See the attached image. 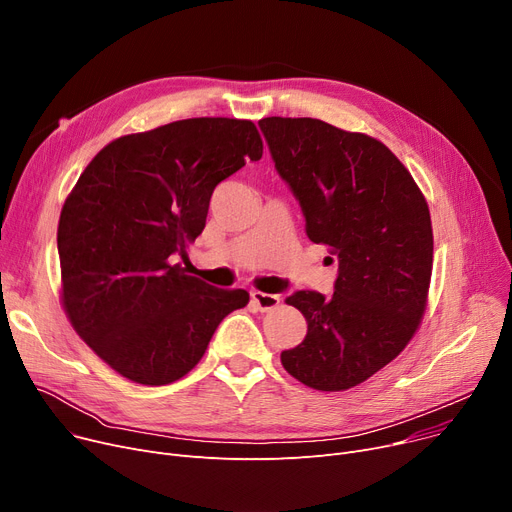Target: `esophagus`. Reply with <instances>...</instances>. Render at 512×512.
I'll return each instance as SVG.
<instances>
[{"label":"esophagus","mask_w":512,"mask_h":512,"mask_svg":"<svg viewBox=\"0 0 512 512\" xmlns=\"http://www.w3.org/2000/svg\"><path fill=\"white\" fill-rule=\"evenodd\" d=\"M251 299L259 307V311H272V309H276L280 305V294H267V292L253 290L251 292Z\"/></svg>","instance_id":"34e87169"}]
</instances>
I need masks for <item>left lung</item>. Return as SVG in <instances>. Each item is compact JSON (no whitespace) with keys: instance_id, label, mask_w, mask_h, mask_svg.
<instances>
[{"instance_id":"8db88e82","label":"left lung","mask_w":512,"mask_h":512,"mask_svg":"<svg viewBox=\"0 0 512 512\" xmlns=\"http://www.w3.org/2000/svg\"><path fill=\"white\" fill-rule=\"evenodd\" d=\"M259 128L307 236L338 259L332 297L299 290L286 299L305 315L307 336L282 365L313 390H348L396 359L421 324L434 263L425 197L367 134L280 116Z\"/></svg>"}]
</instances>
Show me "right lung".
<instances>
[{"label":"right lung","instance_id":"obj_1","mask_svg":"<svg viewBox=\"0 0 512 512\" xmlns=\"http://www.w3.org/2000/svg\"><path fill=\"white\" fill-rule=\"evenodd\" d=\"M261 155L251 120L188 118L112 141L80 174L58 226L62 303L130 382L180 380L249 303L247 290L188 276L174 257L203 232L213 188Z\"/></svg>","mask_w":512,"mask_h":512}]
</instances>
